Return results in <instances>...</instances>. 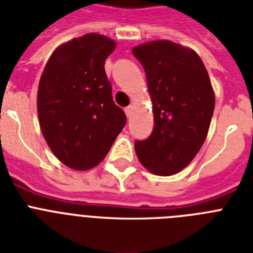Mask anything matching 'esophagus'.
I'll return each mask as SVG.
<instances>
[{
  "mask_svg": "<svg viewBox=\"0 0 253 253\" xmlns=\"http://www.w3.org/2000/svg\"><path fill=\"white\" fill-rule=\"evenodd\" d=\"M132 112H133V106H129V107H126V108H125V114H126V116H130V115H132Z\"/></svg>",
  "mask_w": 253,
  "mask_h": 253,
  "instance_id": "34e87169",
  "label": "esophagus"
}]
</instances>
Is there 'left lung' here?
I'll use <instances>...</instances> for the list:
<instances>
[{
	"instance_id": "left-lung-1",
	"label": "left lung",
	"mask_w": 253,
	"mask_h": 253,
	"mask_svg": "<svg viewBox=\"0 0 253 253\" xmlns=\"http://www.w3.org/2000/svg\"><path fill=\"white\" fill-rule=\"evenodd\" d=\"M142 64L153 103L154 129L134 143L141 165L154 175L185 169L207 139L215 96L203 60L189 46L151 40L132 49Z\"/></svg>"
}]
</instances>
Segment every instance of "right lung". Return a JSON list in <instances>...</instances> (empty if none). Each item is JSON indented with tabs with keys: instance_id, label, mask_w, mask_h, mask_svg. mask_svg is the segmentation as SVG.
<instances>
[{
	"instance_id": "right-lung-1",
	"label": "right lung",
	"mask_w": 253,
	"mask_h": 253,
	"mask_svg": "<svg viewBox=\"0 0 253 253\" xmlns=\"http://www.w3.org/2000/svg\"><path fill=\"white\" fill-rule=\"evenodd\" d=\"M116 42L86 34L53 50L38 87L40 129L54 157L76 171L106 158L126 116L112 99L104 61Z\"/></svg>"
}]
</instances>
